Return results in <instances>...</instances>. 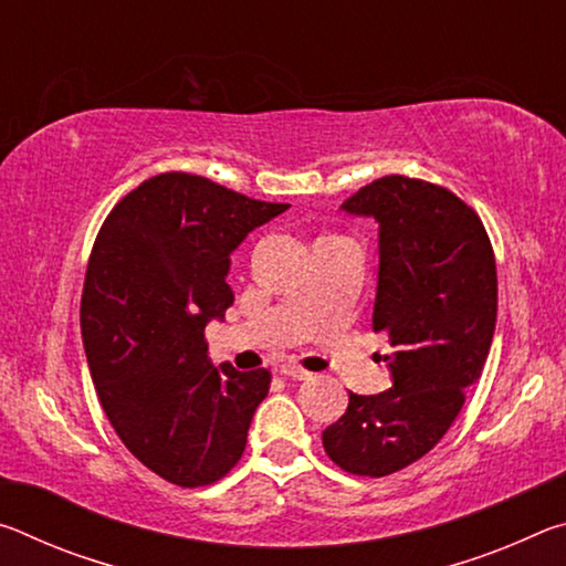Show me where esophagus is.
Returning a JSON list of instances; mask_svg holds the SVG:
<instances>
[{
    "label": "esophagus",
    "mask_w": 566,
    "mask_h": 566,
    "mask_svg": "<svg viewBox=\"0 0 566 566\" xmlns=\"http://www.w3.org/2000/svg\"><path fill=\"white\" fill-rule=\"evenodd\" d=\"M280 375L284 377H292V379H310L312 371H306L302 367H296V364H282L280 367Z\"/></svg>",
    "instance_id": "34e87169"
}]
</instances>
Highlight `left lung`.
I'll list each match as a JSON object with an SVG mask.
<instances>
[{"label":"left lung","mask_w":566,"mask_h":566,"mask_svg":"<svg viewBox=\"0 0 566 566\" xmlns=\"http://www.w3.org/2000/svg\"><path fill=\"white\" fill-rule=\"evenodd\" d=\"M342 212L379 224L371 329L389 337L391 389L349 391L322 444L344 472L387 476L447 434L482 377L496 324V264L474 209L429 181L381 177Z\"/></svg>","instance_id":"obj_1"}]
</instances>
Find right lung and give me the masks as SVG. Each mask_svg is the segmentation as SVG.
I'll return each instance as SVG.
<instances>
[{
    "mask_svg": "<svg viewBox=\"0 0 566 566\" xmlns=\"http://www.w3.org/2000/svg\"><path fill=\"white\" fill-rule=\"evenodd\" d=\"M290 205L167 171L132 189L94 242L82 342L124 447L177 486L222 479L244 452L270 371L214 369L205 327L224 319L234 249Z\"/></svg>",
    "mask_w": 566,
    "mask_h": 566,
    "instance_id": "add662e5",
    "label": "right lung"
}]
</instances>
